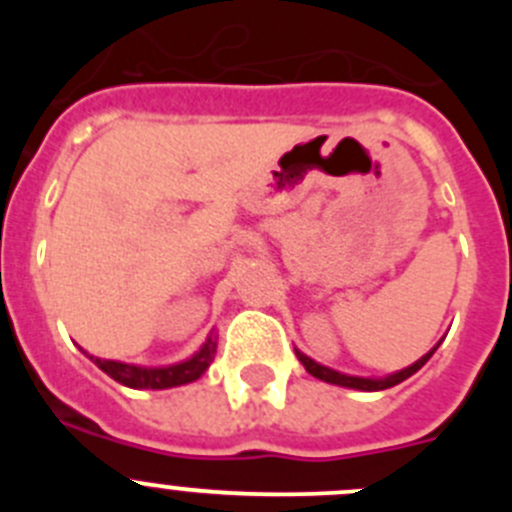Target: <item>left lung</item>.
<instances>
[{
  "label": "left lung",
  "instance_id": "8db88e82",
  "mask_svg": "<svg viewBox=\"0 0 512 512\" xmlns=\"http://www.w3.org/2000/svg\"><path fill=\"white\" fill-rule=\"evenodd\" d=\"M438 343H441V341H438ZM438 343L431 348V351H428V354L420 356V359L415 361V364L405 366V369H400V372H395V374H387V377H354V374H343V372H336V369H330V366L318 364V361H315V359H310V356H307V354H302L300 348H295V354H297V359L302 361V366H305L307 372H310L312 377L323 379V382L338 384V387H348V390L379 392V390H390V387H395V384H400V382H405V379H408V377H413V374L418 372L420 366H423L425 361H428L433 354H436Z\"/></svg>",
  "mask_w": 512,
  "mask_h": 512
}]
</instances>
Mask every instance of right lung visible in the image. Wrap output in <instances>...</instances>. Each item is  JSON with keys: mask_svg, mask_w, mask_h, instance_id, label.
Returning <instances> with one entry per match:
<instances>
[{"mask_svg": "<svg viewBox=\"0 0 512 512\" xmlns=\"http://www.w3.org/2000/svg\"><path fill=\"white\" fill-rule=\"evenodd\" d=\"M217 336L210 333L207 341L202 343L200 351H194L189 359L179 361V364L169 366H138V364H125V361H112V359H99V356L84 354L102 369L104 374H110L115 382L133 387V390H169V387H182V384L194 382L207 372V366L215 359Z\"/></svg>", "mask_w": 512, "mask_h": 512, "instance_id": "right-lung-1", "label": "right lung"}]
</instances>
